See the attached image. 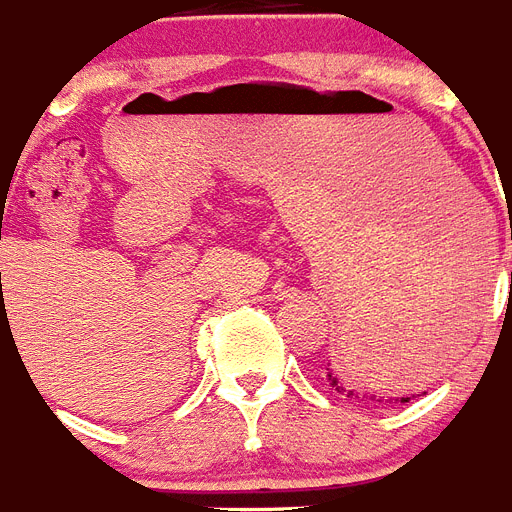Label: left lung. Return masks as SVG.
<instances>
[{"mask_svg":"<svg viewBox=\"0 0 512 512\" xmlns=\"http://www.w3.org/2000/svg\"><path fill=\"white\" fill-rule=\"evenodd\" d=\"M396 341V338H394ZM407 346H412L410 343V338H407V341L402 343V346H399V351L402 349H407ZM412 349L418 351V349H428L431 351V338H425L423 335V343L420 341H415V346H412ZM327 386L333 388V391H338V394H346V396H357V399H370V402H383V399H378V396H367V394H359V391H354V388L351 386H343L341 380H338V375H333V370H330V367H327ZM412 396H402V399H388V402H410Z\"/></svg>","mask_w":512,"mask_h":512,"instance_id":"left-lung-1","label":"left lung"}]
</instances>
